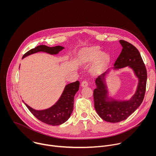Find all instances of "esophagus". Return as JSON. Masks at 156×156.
Instances as JSON below:
<instances>
[{
	"mask_svg": "<svg viewBox=\"0 0 156 156\" xmlns=\"http://www.w3.org/2000/svg\"><path fill=\"white\" fill-rule=\"evenodd\" d=\"M81 85L82 87H86V86H87V85H88V83H87V81H83L81 82Z\"/></svg>",
	"mask_w": 156,
	"mask_h": 156,
	"instance_id": "34e87169",
	"label": "esophagus"
}]
</instances>
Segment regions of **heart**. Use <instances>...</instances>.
Here are the masks:
<instances>
[{"mask_svg":"<svg viewBox=\"0 0 156 156\" xmlns=\"http://www.w3.org/2000/svg\"><path fill=\"white\" fill-rule=\"evenodd\" d=\"M83 57L86 63H91L96 59L93 67V71L96 73L103 72L109 59L108 55L106 53H101L100 48L98 46L86 48L83 52Z\"/></svg>","mask_w":156,"mask_h":156,"instance_id":"1","label":"heart"}]
</instances>
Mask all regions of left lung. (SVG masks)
Returning <instances> with one entry per match:
<instances>
[{"label": "left lung", "mask_w": 156, "mask_h": 156, "mask_svg": "<svg viewBox=\"0 0 156 156\" xmlns=\"http://www.w3.org/2000/svg\"><path fill=\"white\" fill-rule=\"evenodd\" d=\"M119 42L123 49L112 69L115 70L128 66L138 78V84L130 99L118 101L108 96L105 76L110 69L96 79V88L93 93L95 109L102 119L111 123L125 120L140 107L144 98L147 82L146 69L138 50L129 42L123 40Z\"/></svg>", "instance_id": "8db88e82"}]
</instances>
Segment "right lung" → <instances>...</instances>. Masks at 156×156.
Masks as SVG:
<instances>
[{
	"label": "right lung",
	"mask_w": 156,
	"mask_h": 156,
	"mask_svg": "<svg viewBox=\"0 0 156 156\" xmlns=\"http://www.w3.org/2000/svg\"><path fill=\"white\" fill-rule=\"evenodd\" d=\"M63 49V47L60 46L50 48L45 45H40L27 52L22 58L39 52L55 55ZM79 87L80 82L78 81L66 85L58 101L51 107L45 110H37L24 103L33 115L39 120L48 125H59L65 123L70 118L73 110L74 96L79 90Z\"/></svg>",
	"instance_id": "add662e5"
}]
</instances>
